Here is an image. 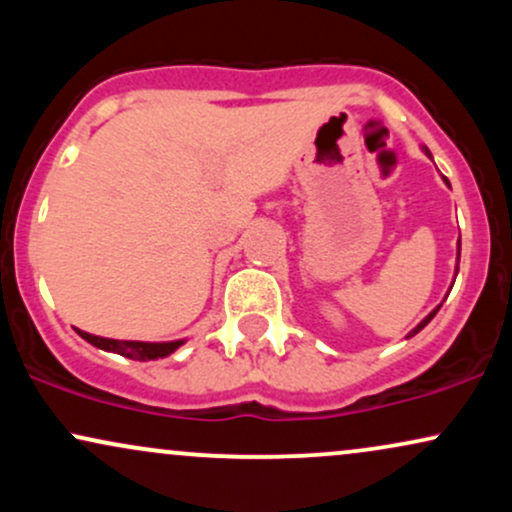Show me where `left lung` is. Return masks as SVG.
Returning a JSON list of instances; mask_svg holds the SVG:
<instances>
[{
	"label": "left lung",
	"mask_w": 512,
	"mask_h": 512,
	"mask_svg": "<svg viewBox=\"0 0 512 512\" xmlns=\"http://www.w3.org/2000/svg\"><path fill=\"white\" fill-rule=\"evenodd\" d=\"M426 154H428V156H431V151H428V149H426ZM443 180H445V182H448V178H443ZM448 185H450V182H448ZM457 260H460V243H457ZM455 276H457V269H455ZM440 305H443V303H440ZM440 305H438V308H436V310H431V313H428V315L424 317V320H421V322H419V325H416V327H414V330H411V332L407 334V339H409V337H414V334H419L421 330H424V327L428 325V322H431V320H433V317H436V313H438V310H440Z\"/></svg>",
	"instance_id": "obj_1"
}]
</instances>
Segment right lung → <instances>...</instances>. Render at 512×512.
<instances>
[{
    "label": "right lung",
    "mask_w": 512,
    "mask_h": 512,
    "mask_svg": "<svg viewBox=\"0 0 512 512\" xmlns=\"http://www.w3.org/2000/svg\"><path fill=\"white\" fill-rule=\"evenodd\" d=\"M76 332H79L88 344L98 346V349H103V351H113V354L127 356V358H132V361H154V358H166L173 354L178 346L185 344L182 339H178V342H120V339L96 337V334H88L81 330H76Z\"/></svg>",
    "instance_id": "right-lung-1"
}]
</instances>
